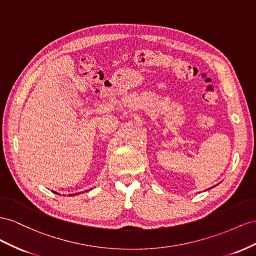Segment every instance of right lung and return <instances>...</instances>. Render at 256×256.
Instances as JSON below:
<instances>
[{"label": "right lung", "instance_id": "1", "mask_svg": "<svg viewBox=\"0 0 256 256\" xmlns=\"http://www.w3.org/2000/svg\"><path fill=\"white\" fill-rule=\"evenodd\" d=\"M54 193H56V192H54Z\"/></svg>", "mask_w": 256, "mask_h": 256}]
</instances>
